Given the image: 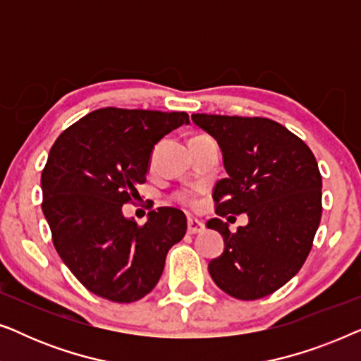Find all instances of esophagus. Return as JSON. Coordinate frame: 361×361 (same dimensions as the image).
Segmentation results:
<instances>
[{"label": "esophagus", "mask_w": 361, "mask_h": 361, "mask_svg": "<svg viewBox=\"0 0 361 361\" xmlns=\"http://www.w3.org/2000/svg\"><path fill=\"white\" fill-rule=\"evenodd\" d=\"M204 224H202V221H199V220H195V219H189L187 220V233L189 235H197V233H200V231H204Z\"/></svg>", "instance_id": "1"}]
</instances>
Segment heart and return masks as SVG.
Returning a JSON list of instances; mask_svg holds the SVG:
<instances>
[{"mask_svg":"<svg viewBox=\"0 0 361 361\" xmlns=\"http://www.w3.org/2000/svg\"><path fill=\"white\" fill-rule=\"evenodd\" d=\"M174 199H176L177 202H179V204L187 205V207H192V209H197V207H199V204H200L199 199H197V195L192 194L190 190H180V192H177Z\"/></svg>","mask_w":361,"mask_h":361,"instance_id":"b5f03b06","label":"heart"}]
</instances>
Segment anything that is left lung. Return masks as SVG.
<instances>
[{"instance_id":"8db88e82","label":"left lung","mask_w":361,"mask_h":361,"mask_svg":"<svg viewBox=\"0 0 361 361\" xmlns=\"http://www.w3.org/2000/svg\"><path fill=\"white\" fill-rule=\"evenodd\" d=\"M219 142L228 177L214 190L216 215L248 214L228 230L225 250L209 263L215 284L231 298L255 300L293 279L307 259L322 216V176L309 146L278 121L259 116L192 115ZM231 215L230 219H235Z\"/></svg>"}]
</instances>
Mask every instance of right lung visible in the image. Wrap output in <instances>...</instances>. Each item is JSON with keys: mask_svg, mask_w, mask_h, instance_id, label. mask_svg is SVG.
<instances>
[{"mask_svg": "<svg viewBox=\"0 0 361 361\" xmlns=\"http://www.w3.org/2000/svg\"><path fill=\"white\" fill-rule=\"evenodd\" d=\"M184 123V111L100 108L51 147L41 176L42 212L59 256L90 293L120 304L145 298L167 251L184 238L185 215L172 207L151 210L145 225L121 214L146 182L152 147Z\"/></svg>", "mask_w": 361, "mask_h": 361, "instance_id": "obj_1", "label": "right lung"}]
</instances>
